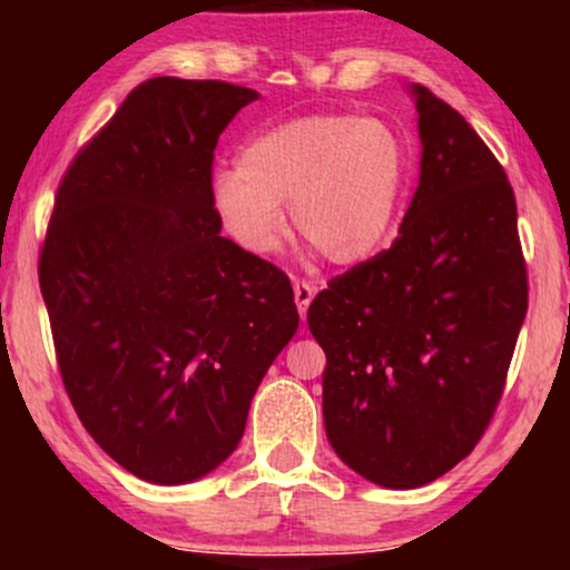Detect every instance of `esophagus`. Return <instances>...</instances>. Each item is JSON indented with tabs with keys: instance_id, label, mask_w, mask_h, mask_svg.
I'll return each mask as SVG.
<instances>
[{
	"instance_id": "1",
	"label": "esophagus",
	"mask_w": 570,
	"mask_h": 570,
	"mask_svg": "<svg viewBox=\"0 0 570 570\" xmlns=\"http://www.w3.org/2000/svg\"><path fill=\"white\" fill-rule=\"evenodd\" d=\"M293 293H295V303H298V314L301 318L306 316V311L311 306V301H314V285L308 283V279H295L293 283Z\"/></svg>"
}]
</instances>
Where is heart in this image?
<instances>
[{"instance_id":"obj_1","label":"heart","mask_w":570,"mask_h":570,"mask_svg":"<svg viewBox=\"0 0 570 570\" xmlns=\"http://www.w3.org/2000/svg\"><path fill=\"white\" fill-rule=\"evenodd\" d=\"M412 176L410 145L394 127L355 114H306L259 131L238 170L213 184L217 223L233 244L267 256L293 230L334 264H357L392 236Z\"/></svg>"}]
</instances>
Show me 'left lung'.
Listing matches in <instances>:
<instances>
[{"label":"left lung","mask_w":570,"mask_h":570,"mask_svg":"<svg viewBox=\"0 0 570 570\" xmlns=\"http://www.w3.org/2000/svg\"><path fill=\"white\" fill-rule=\"evenodd\" d=\"M412 92L423 160L400 236L308 306L326 355V439L350 470L396 490L472 454L529 306L503 166L456 108L423 85Z\"/></svg>","instance_id":"1"}]
</instances>
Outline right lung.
I'll return each mask as SVG.
<instances>
[{"label": "right lung", "instance_id": "obj_1", "mask_svg": "<svg viewBox=\"0 0 570 570\" xmlns=\"http://www.w3.org/2000/svg\"><path fill=\"white\" fill-rule=\"evenodd\" d=\"M256 98L223 80L137 85L69 163L38 256L77 417L158 485L233 454L298 330L291 279L223 238L213 207L217 139Z\"/></svg>", "mask_w": 570, "mask_h": 570}]
</instances>
